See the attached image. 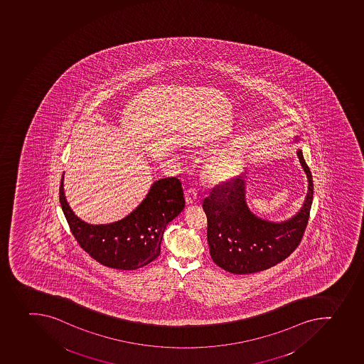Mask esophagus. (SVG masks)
Masks as SVG:
<instances>
[{"label":"esophagus","mask_w":364,"mask_h":364,"mask_svg":"<svg viewBox=\"0 0 364 364\" xmlns=\"http://www.w3.org/2000/svg\"><path fill=\"white\" fill-rule=\"evenodd\" d=\"M184 197H186V203L188 205H191V204L195 203L197 200V191L195 189H188L184 193Z\"/></svg>","instance_id":"34e87169"}]
</instances>
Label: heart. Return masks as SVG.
Returning <instances> with one entry per match:
<instances>
[{"instance_id":"obj_1","label":"heart","mask_w":364,"mask_h":364,"mask_svg":"<svg viewBox=\"0 0 364 364\" xmlns=\"http://www.w3.org/2000/svg\"><path fill=\"white\" fill-rule=\"evenodd\" d=\"M242 154L235 148L217 151L205 161L204 173L213 183H225L232 180L240 169Z\"/></svg>"}]
</instances>
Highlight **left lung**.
Returning a JSON list of instances; mask_svg holds the SVG:
<instances>
[{"label":"left lung","mask_w":364,"mask_h":364,"mask_svg":"<svg viewBox=\"0 0 364 364\" xmlns=\"http://www.w3.org/2000/svg\"><path fill=\"white\" fill-rule=\"evenodd\" d=\"M295 135L291 144H299ZM299 164L307 177V193L298 213L274 222L257 216L245 200V177L215 188L203 202L208 217L210 256L217 265L233 274L260 272L291 255L305 232L313 202V178L301 148Z\"/></svg>","instance_id":"left-lung-1"}]
</instances>
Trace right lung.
Segmentation results:
<instances>
[{"mask_svg": "<svg viewBox=\"0 0 364 364\" xmlns=\"http://www.w3.org/2000/svg\"><path fill=\"white\" fill-rule=\"evenodd\" d=\"M59 202L79 245L102 265L124 271L144 267L160 256L164 230L184 209L183 189L176 177L155 181L138 207L112 223L90 224L73 213L64 191V173Z\"/></svg>", "mask_w": 364, "mask_h": 364, "instance_id": "add662e5", "label": "right lung"}]
</instances>
